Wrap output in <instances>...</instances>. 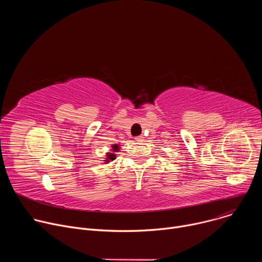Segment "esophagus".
<instances>
[{
  "label": "esophagus",
  "mask_w": 262,
  "mask_h": 262,
  "mask_svg": "<svg viewBox=\"0 0 262 262\" xmlns=\"http://www.w3.org/2000/svg\"><path fill=\"white\" fill-rule=\"evenodd\" d=\"M143 139H144V137H143V136H137V137L135 138V140H136L137 142H142V141H143Z\"/></svg>",
  "instance_id": "34e87169"
}]
</instances>
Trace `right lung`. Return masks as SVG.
I'll return each mask as SVG.
<instances>
[{
	"label": "right lung",
	"mask_w": 262,
	"mask_h": 262,
	"mask_svg": "<svg viewBox=\"0 0 262 262\" xmlns=\"http://www.w3.org/2000/svg\"><path fill=\"white\" fill-rule=\"evenodd\" d=\"M118 146H113V150H118ZM116 159V156L115 155H113V154H108L107 155V160H110V161H113V160H115Z\"/></svg>",
	"instance_id": "obj_1"
}]
</instances>
